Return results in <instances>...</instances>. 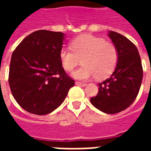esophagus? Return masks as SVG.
I'll return each mask as SVG.
<instances>
[{"label":"esophagus","instance_id":"esophagus-1","mask_svg":"<svg viewBox=\"0 0 151 151\" xmlns=\"http://www.w3.org/2000/svg\"><path fill=\"white\" fill-rule=\"evenodd\" d=\"M75 84L78 86H86V83H82V82H76Z\"/></svg>","mask_w":151,"mask_h":151}]
</instances>
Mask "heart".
<instances>
[{
    "label": "heart",
    "instance_id": "obj_1",
    "mask_svg": "<svg viewBox=\"0 0 151 151\" xmlns=\"http://www.w3.org/2000/svg\"><path fill=\"white\" fill-rule=\"evenodd\" d=\"M70 47L60 50L59 57L63 69L71 72L82 58L83 65L73 73L78 80H88L95 77L104 79L111 75L118 61L116 47L102 37L82 35L70 43Z\"/></svg>",
    "mask_w": 151,
    "mask_h": 151
}]
</instances>
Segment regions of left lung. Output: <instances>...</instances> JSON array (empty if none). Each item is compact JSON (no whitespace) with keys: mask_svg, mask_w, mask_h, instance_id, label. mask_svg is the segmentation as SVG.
<instances>
[{"mask_svg":"<svg viewBox=\"0 0 151 151\" xmlns=\"http://www.w3.org/2000/svg\"><path fill=\"white\" fill-rule=\"evenodd\" d=\"M108 35L116 47L118 61L111 77L98 84V94L91 99V103L103 112L115 114L129 108L135 100L143 70L137 47L117 32L110 31Z\"/></svg>","mask_w":151,"mask_h":151,"instance_id":"left-lung-1","label":"left lung"}]
</instances>
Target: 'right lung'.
<instances>
[{"mask_svg":"<svg viewBox=\"0 0 151 151\" xmlns=\"http://www.w3.org/2000/svg\"><path fill=\"white\" fill-rule=\"evenodd\" d=\"M65 35L46 30L35 31L12 54L9 84L15 100L30 113L46 115L54 111L74 85L60 60Z\"/></svg>","mask_w":151,"mask_h":151,"instance_id":"right-lung-1","label":"right lung"}]
</instances>
